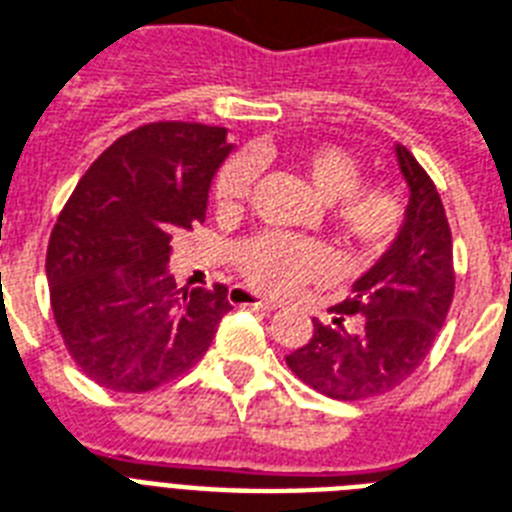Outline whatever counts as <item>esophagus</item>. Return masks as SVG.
Returning a JSON list of instances; mask_svg holds the SVG:
<instances>
[{
    "label": "esophagus",
    "instance_id": "obj_1",
    "mask_svg": "<svg viewBox=\"0 0 512 512\" xmlns=\"http://www.w3.org/2000/svg\"><path fill=\"white\" fill-rule=\"evenodd\" d=\"M228 299H231V305H239V307H260V310H276V302L273 299H263L257 297L255 292H249L244 286H234L231 292H228Z\"/></svg>",
    "mask_w": 512,
    "mask_h": 512
}]
</instances>
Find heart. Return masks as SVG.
I'll return each instance as SVG.
<instances>
[{"mask_svg":"<svg viewBox=\"0 0 512 512\" xmlns=\"http://www.w3.org/2000/svg\"><path fill=\"white\" fill-rule=\"evenodd\" d=\"M252 160H276L273 149H257ZM297 173L305 176L321 202H328V215L336 231L350 244L363 249H381L400 231L402 205L389 186H360L363 168L352 152L336 144H315L286 157ZM252 184V165L244 157L228 160L215 178V205L234 210L247 197ZM236 265L260 292L286 294L297 286L321 278L328 268L326 249L313 239L286 234H257L236 249Z\"/></svg>","mask_w":512,"mask_h":512,"instance_id":"heart-1","label":"heart"}]
</instances>
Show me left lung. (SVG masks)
Returning <instances> with one entry per match:
<instances>
[{"label":"left lung","instance_id":"obj_1","mask_svg":"<svg viewBox=\"0 0 512 512\" xmlns=\"http://www.w3.org/2000/svg\"><path fill=\"white\" fill-rule=\"evenodd\" d=\"M394 152L410 189L400 234L352 284V297L331 307L334 326L313 321V339L286 355L294 376L331 400H368L413 376L455 294L452 234L439 191L405 147Z\"/></svg>","mask_w":512,"mask_h":512}]
</instances>
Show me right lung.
<instances>
[{
  "instance_id": "1",
  "label": "right lung",
  "mask_w": 512,
  "mask_h": 512,
  "mask_svg": "<svg viewBox=\"0 0 512 512\" xmlns=\"http://www.w3.org/2000/svg\"><path fill=\"white\" fill-rule=\"evenodd\" d=\"M226 128L162 120L120 136L83 173L54 223L49 299L62 342L94 384L152 392L205 357L228 289H176L173 239L205 220L234 144Z\"/></svg>"
}]
</instances>
